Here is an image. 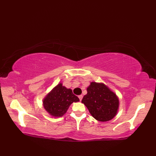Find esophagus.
<instances>
[{
	"label": "esophagus",
	"instance_id": "esophagus-1",
	"mask_svg": "<svg viewBox=\"0 0 156 156\" xmlns=\"http://www.w3.org/2000/svg\"><path fill=\"white\" fill-rule=\"evenodd\" d=\"M78 98H79V99H80V101H81L82 98H83V96H82V95H79V96H78Z\"/></svg>",
	"mask_w": 156,
	"mask_h": 156
}]
</instances>
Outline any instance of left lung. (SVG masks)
Here are the masks:
<instances>
[{"label": "left lung", "mask_w": 156, "mask_h": 156, "mask_svg": "<svg viewBox=\"0 0 156 156\" xmlns=\"http://www.w3.org/2000/svg\"><path fill=\"white\" fill-rule=\"evenodd\" d=\"M82 102L92 117L102 122L114 118L119 108V99L116 94L104 84L97 82H91Z\"/></svg>", "instance_id": "obj_1"}]
</instances>
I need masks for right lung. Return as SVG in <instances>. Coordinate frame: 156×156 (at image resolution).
I'll use <instances>...</instances> for the list:
<instances>
[{
	"instance_id": "obj_1",
	"label": "right lung",
	"mask_w": 156,
	"mask_h": 156,
	"mask_svg": "<svg viewBox=\"0 0 156 156\" xmlns=\"http://www.w3.org/2000/svg\"><path fill=\"white\" fill-rule=\"evenodd\" d=\"M78 97L73 94L71 89L58 84L47 95L43 103L45 109L51 115L60 117L64 115L72 102H78Z\"/></svg>"
}]
</instances>
